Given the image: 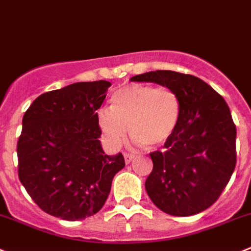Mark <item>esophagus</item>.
<instances>
[{
  "label": "esophagus",
  "instance_id": "1",
  "mask_svg": "<svg viewBox=\"0 0 251 251\" xmlns=\"http://www.w3.org/2000/svg\"><path fill=\"white\" fill-rule=\"evenodd\" d=\"M124 158H125V162L126 163H130L131 161L135 158V156H133L132 153H124Z\"/></svg>",
  "mask_w": 251,
  "mask_h": 251
}]
</instances>
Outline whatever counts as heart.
I'll return each mask as SVG.
<instances>
[{
    "label": "heart",
    "instance_id": "b5f03b06",
    "mask_svg": "<svg viewBox=\"0 0 251 251\" xmlns=\"http://www.w3.org/2000/svg\"><path fill=\"white\" fill-rule=\"evenodd\" d=\"M182 101L168 86L128 84L112 94L110 109L98 112V123L107 144L118 147L130 136L149 149L163 146L178 128Z\"/></svg>",
    "mask_w": 251,
    "mask_h": 251
}]
</instances>
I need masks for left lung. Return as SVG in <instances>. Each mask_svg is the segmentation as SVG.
Returning <instances> with one entry per match:
<instances>
[{"label": "left lung", "instance_id": "1", "mask_svg": "<svg viewBox=\"0 0 251 251\" xmlns=\"http://www.w3.org/2000/svg\"><path fill=\"white\" fill-rule=\"evenodd\" d=\"M131 81H151L177 91L182 118L163 151L150 153L146 191L153 204L177 217L197 214L219 198L236 163V127L222 95L189 74L156 70Z\"/></svg>", "mask_w": 251, "mask_h": 251}]
</instances>
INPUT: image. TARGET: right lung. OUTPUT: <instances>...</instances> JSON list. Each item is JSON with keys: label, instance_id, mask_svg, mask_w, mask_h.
<instances>
[{"label": "right lung", "instance_id": "add662e5", "mask_svg": "<svg viewBox=\"0 0 251 251\" xmlns=\"http://www.w3.org/2000/svg\"><path fill=\"white\" fill-rule=\"evenodd\" d=\"M106 80L74 83L39 95L25 112L17 142L18 177L48 214L81 221L106 202L123 153L107 156L100 145L98 112Z\"/></svg>", "mask_w": 251, "mask_h": 251}]
</instances>
